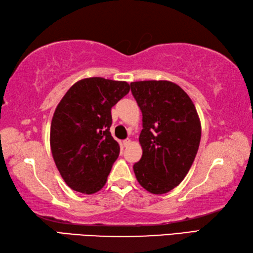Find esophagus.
Wrapping results in <instances>:
<instances>
[{
  "label": "esophagus",
  "instance_id": "esophagus-1",
  "mask_svg": "<svg viewBox=\"0 0 253 253\" xmlns=\"http://www.w3.org/2000/svg\"><path fill=\"white\" fill-rule=\"evenodd\" d=\"M123 145L125 146V147H127V146H129L130 145V139H125L123 141Z\"/></svg>",
  "mask_w": 253,
  "mask_h": 253
}]
</instances>
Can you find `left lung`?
<instances>
[{"label":"left lung","instance_id":"left-lung-1","mask_svg":"<svg viewBox=\"0 0 253 253\" xmlns=\"http://www.w3.org/2000/svg\"><path fill=\"white\" fill-rule=\"evenodd\" d=\"M142 114V156L134 172L142 188L163 195L180 183L194 163L201 138L198 113L180 86L169 81L130 83Z\"/></svg>","mask_w":253,"mask_h":253}]
</instances>
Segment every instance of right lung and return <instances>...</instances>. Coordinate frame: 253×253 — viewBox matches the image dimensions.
Returning <instances> with one entry per match:
<instances>
[{"label":"right lung","instance_id":"obj_1","mask_svg":"<svg viewBox=\"0 0 253 253\" xmlns=\"http://www.w3.org/2000/svg\"><path fill=\"white\" fill-rule=\"evenodd\" d=\"M129 89L126 82L89 77L75 83L57 105L50 124V150L73 190L90 195L106 183L121 150L109 130L111 111Z\"/></svg>","mask_w":253,"mask_h":253}]
</instances>
